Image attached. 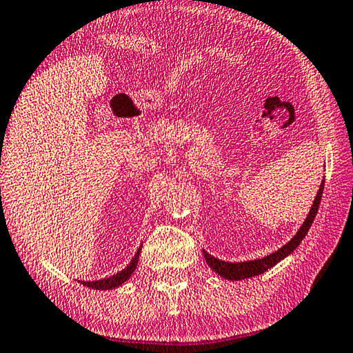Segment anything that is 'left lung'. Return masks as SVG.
<instances>
[{
  "instance_id": "left-lung-1",
  "label": "left lung",
  "mask_w": 353,
  "mask_h": 353,
  "mask_svg": "<svg viewBox=\"0 0 353 353\" xmlns=\"http://www.w3.org/2000/svg\"><path fill=\"white\" fill-rule=\"evenodd\" d=\"M322 191H324V181H322L318 194H316L314 202L312 205V210H310L307 219L303 221V224L301 229H299L297 234L294 235L288 244L280 248L277 252H272L268 256H263V259L259 260H250V261H241V263H229V261H223L212 256L210 254H207L204 250V256L208 263V266L212 268L214 272H218L221 277H224L227 280H243V279H249L254 276H259V274H263L265 271L270 270L274 265H277L280 260H283L286 255H290L292 250H294L301 241L305 238L308 234L310 227H312L313 221L316 218V213H318V208L321 204V198H322Z\"/></svg>"
}]
</instances>
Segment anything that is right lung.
<instances>
[{
    "instance_id": "obj_1",
    "label": "right lung",
    "mask_w": 353,
    "mask_h": 353,
    "mask_svg": "<svg viewBox=\"0 0 353 353\" xmlns=\"http://www.w3.org/2000/svg\"><path fill=\"white\" fill-rule=\"evenodd\" d=\"M140 252H141V248H139V250H137V254L134 255V259L130 260L128 268H124L123 271L117 272L115 276L107 277V279H103V280H93V282H82V280H79V282L83 286H88V288H93V290H112V288H117V286L123 285L130 276H132V272L135 271V268H137V263H139Z\"/></svg>"
}]
</instances>
